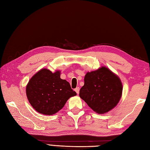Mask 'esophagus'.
Returning <instances> with one entry per match:
<instances>
[{"instance_id": "1", "label": "esophagus", "mask_w": 150, "mask_h": 150, "mask_svg": "<svg viewBox=\"0 0 150 150\" xmlns=\"http://www.w3.org/2000/svg\"><path fill=\"white\" fill-rule=\"evenodd\" d=\"M79 90H80V88H79V87L76 88L75 89V91H76V93H77V94H79Z\"/></svg>"}]
</instances>
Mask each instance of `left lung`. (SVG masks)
<instances>
[{"label":"left lung","mask_w":150,"mask_h":150,"mask_svg":"<svg viewBox=\"0 0 150 150\" xmlns=\"http://www.w3.org/2000/svg\"><path fill=\"white\" fill-rule=\"evenodd\" d=\"M122 92L120 79L109 69L102 67L86 73L79 96L95 112L104 113L117 106Z\"/></svg>","instance_id":"8db88e82"}]
</instances>
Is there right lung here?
Here are the masks:
<instances>
[{
  "instance_id": "obj_1",
  "label": "right lung",
  "mask_w": 150,
  "mask_h": 150,
  "mask_svg": "<svg viewBox=\"0 0 150 150\" xmlns=\"http://www.w3.org/2000/svg\"><path fill=\"white\" fill-rule=\"evenodd\" d=\"M60 71L52 73L42 69L34 75L26 86L30 104L37 112L55 114L61 110L69 98L77 95L68 81L61 79Z\"/></svg>"
}]
</instances>
